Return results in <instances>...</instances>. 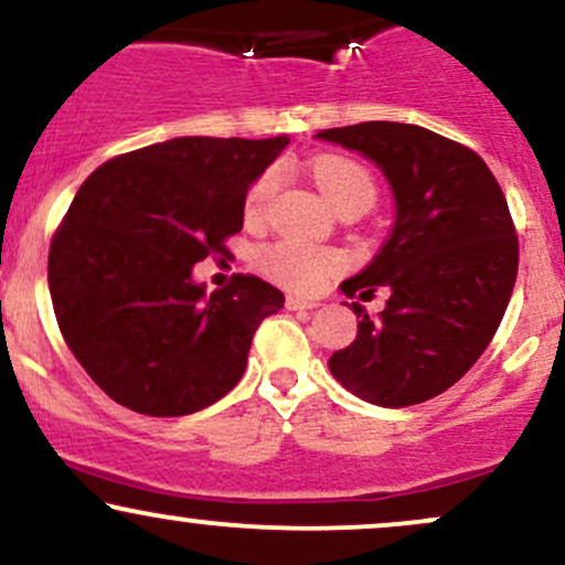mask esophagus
Here are the masks:
<instances>
[{
    "label": "esophagus",
    "instance_id": "34e87169",
    "mask_svg": "<svg viewBox=\"0 0 565 565\" xmlns=\"http://www.w3.org/2000/svg\"><path fill=\"white\" fill-rule=\"evenodd\" d=\"M287 308L289 310H313V308H319V302H310V300H302V297L289 295L287 297Z\"/></svg>",
    "mask_w": 565,
    "mask_h": 565
}]
</instances>
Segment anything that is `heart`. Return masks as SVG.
Wrapping results in <instances>:
<instances>
[{"instance_id":"b5f03b06","label":"heart","mask_w":565,"mask_h":565,"mask_svg":"<svg viewBox=\"0 0 565 565\" xmlns=\"http://www.w3.org/2000/svg\"><path fill=\"white\" fill-rule=\"evenodd\" d=\"M313 178L337 210L348 204H369L372 206L374 178L359 161L348 157H319L310 164ZM281 188V167H268L260 178L249 185L244 199L246 220H260L268 212L270 201L276 199ZM260 263L274 281L295 291H316L327 284V278L342 268V255L323 246H313L300 238H281V242L265 246L260 252Z\"/></svg>"}]
</instances>
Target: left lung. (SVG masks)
I'll use <instances>...</instances> for the list:
<instances>
[{"label": "left lung", "mask_w": 565, "mask_h": 565, "mask_svg": "<svg viewBox=\"0 0 565 565\" xmlns=\"http://www.w3.org/2000/svg\"><path fill=\"white\" fill-rule=\"evenodd\" d=\"M316 138L372 159L395 199L387 242L342 281L348 297L377 287L391 297L377 319L350 305L359 334L329 359V372L369 404H423L481 359L508 310L518 276L508 201L476 151L425 127L364 121Z\"/></svg>", "instance_id": "left-lung-1"}]
</instances>
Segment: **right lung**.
<instances>
[{
	"mask_svg": "<svg viewBox=\"0 0 565 565\" xmlns=\"http://www.w3.org/2000/svg\"><path fill=\"white\" fill-rule=\"evenodd\" d=\"M287 142L172 138L106 161L76 191L50 244V295L71 353L116 404L183 417L242 380L284 295L242 274L206 295L193 265L228 252L246 191Z\"/></svg>",
	"mask_w": 565,
	"mask_h": 565,
	"instance_id": "obj_1",
	"label": "right lung"
}]
</instances>
